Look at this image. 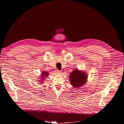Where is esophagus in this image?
Here are the masks:
<instances>
[{
  "label": "esophagus",
  "instance_id": "obj_1",
  "mask_svg": "<svg viewBox=\"0 0 124 124\" xmlns=\"http://www.w3.org/2000/svg\"><path fill=\"white\" fill-rule=\"evenodd\" d=\"M56 73L58 74H61V71H59V70H56Z\"/></svg>",
  "mask_w": 124,
  "mask_h": 124
}]
</instances>
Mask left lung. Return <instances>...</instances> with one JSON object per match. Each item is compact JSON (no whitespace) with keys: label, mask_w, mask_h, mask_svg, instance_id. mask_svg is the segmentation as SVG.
I'll list each match as a JSON object with an SVG mask.
<instances>
[{"label":"left lung","mask_w":124,"mask_h":124,"mask_svg":"<svg viewBox=\"0 0 124 124\" xmlns=\"http://www.w3.org/2000/svg\"><path fill=\"white\" fill-rule=\"evenodd\" d=\"M69 78L71 85L76 88L84 85L87 83L88 76L86 72L76 69L71 72Z\"/></svg>","instance_id":"obj_1"}]
</instances>
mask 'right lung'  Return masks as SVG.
<instances>
[{
	"label": "right lung",
	"mask_w": 124,
	"mask_h": 124,
	"mask_svg": "<svg viewBox=\"0 0 124 124\" xmlns=\"http://www.w3.org/2000/svg\"><path fill=\"white\" fill-rule=\"evenodd\" d=\"M41 72H42L41 73L40 75L39 76L40 77L39 78L40 79H39V80H38L37 81H39L38 82L40 84H43V83L44 82V80L48 77V76H49V73L46 71H42Z\"/></svg>",
	"instance_id": "right-lung-1"
}]
</instances>
